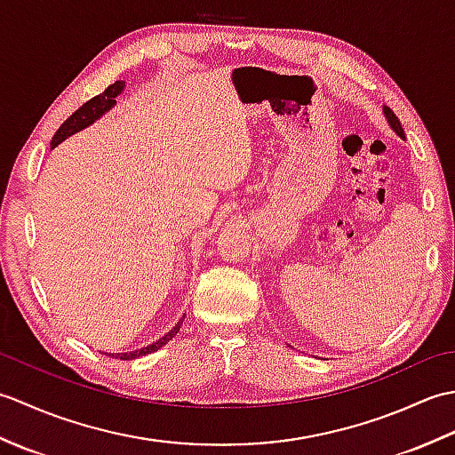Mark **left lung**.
Segmentation results:
<instances>
[{"label":"left lung","instance_id":"8db88e82","mask_svg":"<svg viewBox=\"0 0 455 455\" xmlns=\"http://www.w3.org/2000/svg\"><path fill=\"white\" fill-rule=\"evenodd\" d=\"M383 113H385V117H387V121H389V124L393 127V131L399 134V137H403L404 139V132H403V127H401V121H399V117L397 115H395L389 108H385L383 109Z\"/></svg>","mask_w":455,"mask_h":455}]
</instances>
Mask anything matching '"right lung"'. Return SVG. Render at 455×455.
Wrapping results in <instances>:
<instances>
[{
	"mask_svg": "<svg viewBox=\"0 0 455 455\" xmlns=\"http://www.w3.org/2000/svg\"><path fill=\"white\" fill-rule=\"evenodd\" d=\"M123 88H124V82H115V84H111L109 88H105L100 95H95V98H92L90 101H85L80 109H76L70 117H68L62 124H60V129H58L56 132H54V137H52V142H51V147L54 148L56 144H60L66 137H70V134H74V132H78V131H82V129H85V127H90V124L93 123V121H98L101 115L105 113V111H109L113 105H115V98H117V95L123 92ZM186 318V316H183ZM183 318L181 321L172 328V331L168 332V334H164L160 340H156L154 344H150V346H147V347H140V350H134V352H127V354H108V355H111V357H115V360H134V357H139V355H147V354H152V352H156V350H160V347L164 346V344H168L173 336H176L178 332H180V328H181V323H183Z\"/></svg>",
	"mask_w": 455,
	"mask_h": 455,
	"instance_id": "right-lung-1",
	"label": "right lung"
}]
</instances>
